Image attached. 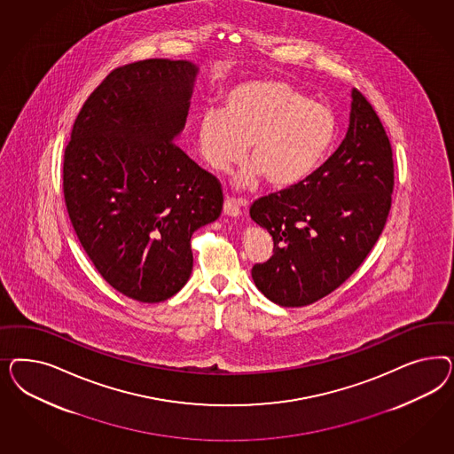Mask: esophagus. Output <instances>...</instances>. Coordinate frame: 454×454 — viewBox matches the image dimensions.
<instances>
[{
	"mask_svg": "<svg viewBox=\"0 0 454 454\" xmlns=\"http://www.w3.org/2000/svg\"><path fill=\"white\" fill-rule=\"evenodd\" d=\"M247 207V201H243V200H236V198H226L224 200V207H223V211H224V215L226 216H231V218H238L239 215H241V209Z\"/></svg>",
	"mask_w": 454,
	"mask_h": 454,
	"instance_id": "esophagus-1",
	"label": "esophagus"
}]
</instances>
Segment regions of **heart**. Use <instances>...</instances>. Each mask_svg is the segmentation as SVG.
I'll return each mask as SVG.
<instances>
[{"label":"heart","instance_id":"obj_1","mask_svg":"<svg viewBox=\"0 0 454 454\" xmlns=\"http://www.w3.org/2000/svg\"><path fill=\"white\" fill-rule=\"evenodd\" d=\"M338 131L334 113L311 101L291 82L249 80L224 95V108H207L198 118L196 143L207 168L230 173L251 163L238 186H253L264 176L275 188L298 186L330 154Z\"/></svg>","mask_w":454,"mask_h":454}]
</instances>
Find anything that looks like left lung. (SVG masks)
I'll list each match as a JSON object with an SVG mask.
<instances>
[{"label":"left lung","mask_w":454,"mask_h":454,"mask_svg":"<svg viewBox=\"0 0 454 454\" xmlns=\"http://www.w3.org/2000/svg\"><path fill=\"white\" fill-rule=\"evenodd\" d=\"M340 148L298 186L256 200L251 220L273 236V256L253 266L256 288L300 308L341 286L370 254L391 207L393 150L370 101L351 93Z\"/></svg>","instance_id":"1"}]
</instances>
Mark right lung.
<instances>
[{"label":"right lung","mask_w":454,"mask_h":454,"mask_svg":"<svg viewBox=\"0 0 454 454\" xmlns=\"http://www.w3.org/2000/svg\"><path fill=\"white\" fill-rule=\"evenodd\" d=\"M198 67L143 59L84 101L63 160L69 220L98 273L124 296L165 301L192 271V236L218 220V179L173 143Z\"/></svg>","instance_id":"obj_1"}]
</instances>
